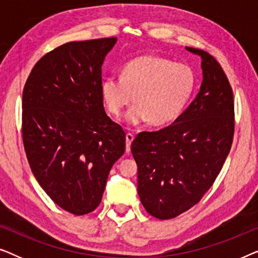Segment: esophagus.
Listing matches in <instances>:
<instances>
[{
	"label": "esophagus",
	"instance_id": "esophagus-1",
	"mask_svg": "<svg viewBox=\"0 0 258 258\" xmlns=\"http://www.w3.org/2000/svg\"><path fill=\"white\" fill-rule=\"evenodd\" d=\"M125 141H126V147H125V151L126 153H130V147H132V142L134 141V135L130 133H126L125 135Z\"/></svg>",
	"mask_w": 258,
	"mask_h": 258
}]
</instances>
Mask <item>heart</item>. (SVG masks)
<instances>
[{"label":"heart","instance_id":"heart-1","mask_svg":"<svg viewBox=\"0 0 258 258\" xmlns=\"http://www.w3.org/2000/svg\"><path fill=\"white\" fill-rule=\"evenodd\" d=\"M195 89V75L189 66L155 55H143L125 63L121 77L107 76L101 95L107 110L119 116L133 100L124 121L136 125L149 119L168 124L181 115Z\"/></svg>","mask_w":258,"mask_h":258}]
</instances>
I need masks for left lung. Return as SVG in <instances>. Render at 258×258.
<instances>
[{"label":"left lung","instance_id":"obj_1","mask_svg":"<svg viewBox=\"0 0 258 258\" xmlns=\"http://www.w3.org/2000/svg\"><path fill=\"white\" fill-rule=\"evenodd\" d=\"M199 94L174 123L142 132L132 143L137 191L151 216L170 220L200 202L223 167L234 137V95L220 63L207 51Z\"/></svg>","mask_w":258,"mask_h":258}]
</instances>
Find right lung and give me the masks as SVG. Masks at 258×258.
<instances>
[{"instance_id": "obj_1", "label": "right lung", "mask_w": 258, "mask_h": 258, "mask_svg": "<svg viewBox=\"0 0 258 258\" xmlns=\"http://www.w3.org/2000/svg\"><path fill=\"white\" fill-rule=\"evenodd\" d=\"M116 37L69 42L45 54L22 95V135L31 171L48 196L86 215L103 196L124 154L125 133L105 114L102 64Z\"/></svg>"}]
</instances>
